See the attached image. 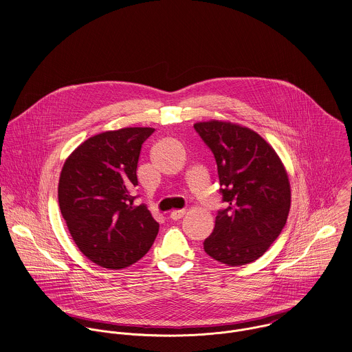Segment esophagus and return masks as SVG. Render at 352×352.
Instances as JSON below:
<instances>
[{
	"label": "esophagus",
	"mask_w": 352,
	"mask_h": 352,
	"mask_svg": "<svg viewBox=\"0 0 352 352\" xmlns=\"http://www.w3.org/2000/svg\"><path fill=\"white\" fill-rule=\"evenodd\" d=\"M184 215H186V210H173V211L170 212V218H172L173 221H177V219L183 218Z\"/></svg>",
	"instance_id": "34e87169"
}]
</instances>
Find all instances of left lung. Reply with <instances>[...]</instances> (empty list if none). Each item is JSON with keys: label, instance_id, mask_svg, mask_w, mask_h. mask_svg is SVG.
<instances>
[{"label": "left lung", "instance_id": "left-lung-1", "mask_svg": "<svg viewBox=\"0 0 352 352\" xmlns=\"http://www.w3.org/2000/svg\"><path fill=\"white\" fill-rule=\"evenodd\" d=\"M194 127L215 157L228 204L215 217L204 252L226 265L250 264L286 225L292 204L287 170L278 153L252 129L215 119Z\"/></svg>", "mask_w": 352, "mask_h": 352}]
</instances>
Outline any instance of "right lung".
Returning a JSON list of instances; mask_svg holds the SVG:
<instances>
[{
    "instance_id": "add662e5",
    "label": "right lung",
    "mask_w": 352,
    "mask_h": 352,
    "mask_svg": "<svg viewBox=\"0 0 352 352\" xmlns=\"http://www.w3.org/2000/svg\"><path fill=\"white\" fill-rule=\"evenodd\" d=\"M151 127L104 131L84 141L66 158L58 201L72 239L91 261L122 270L151 250L158 222L145 206H134L137 166Z\"/></svg>"
}]
</instances>
